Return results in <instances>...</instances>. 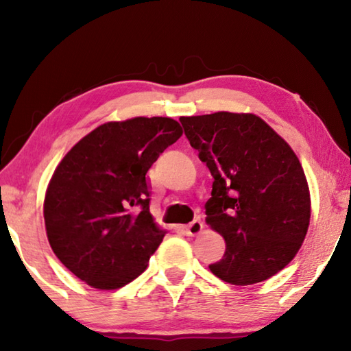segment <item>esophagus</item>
I'll list each match as a JSON object with an SVG mask.
<instances>
[{"label": "esophagus", "instance_id": "1", "mask_svg": "<svg viewBox=\"0 0 351 351\" xmlns=\"http://www.w3.org/2000/svg\"><path fill=\"white\" fill-rule=\"evenodd\" d=\"M201 230H203V223H201V219H193L192 223L186 226V234L189 237L198 235Z\"/></svg>", "mask_w": 351, "mask_h": 351}]
</instances>
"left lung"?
I'll use <instances>...</instances> for the list:
<instances>
[{
  "instance_id": "obj_1",
  "label": "left lung",
  "mask_w": 351,
  "mask_h": 351,
  "mask_svg": "<svg viewBox=\"0 0 351 351\" xmlns=\"http://www.w3.org/2000/svg\"><path fill=\"white\" fill-rule=\"evenodd\" d=\"M180 122L213 176L206 221L223 235L226 252L209 265L212 274L232 285L277 274L295 257L310 224L299 158L255 114L218 111Z\"/></svg>"
}]
</instances>
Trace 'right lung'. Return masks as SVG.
<instances>
[{"label": "right lung", "mask_w": 351, "mask_h": 351, "mask_svg": "<svg viewBox=\"0 0 351 351\" xmlns=\"http://www.w3.org/2000/svg\"><path fill=\"white\" fill-rule=\"evenodd\" d=\"M182 130L170 117H134L93 130L66 153L45 197L47 240L85 283L117 289L145 271L165 232L150 213L148 169Z\"/></svg>", "instance_id": "add662e5"}]
</instances>
